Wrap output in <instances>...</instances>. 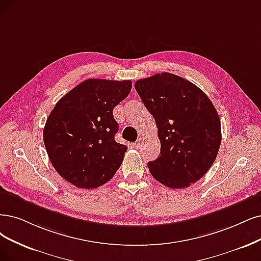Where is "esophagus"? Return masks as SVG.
Masks as SVG:
<instances>
[{
	"label": "esophagus",
	"instance_id": "obj_1",
	"mask_svg": "<svg viewBox=\"0 0 261 261\" xmlns=\"http://www.w3.org/2000/svg\"><path fill=\"white\" fill-rule=\"evenodd\" d=\"M142 144H143V139L140 138V139H138V141L136 143H134V145H136L137 148H139V147L142 146Z\"/></svg>",
	"mask_w": 261,
	"mask_h": 261
}]
</instances>
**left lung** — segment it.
<instances>
[{
	"mask_svg": "<svg viewBox=\"0 0 261 261\" xmlns=\"http://www.w3.org/2000/svg\"><path fill=\"white\" fill-rule=\"evenodd\" d=\"M134 87L158 128L161 148L147 163L151 175L170 188L190 186L210 170L219 150L220 119L213 103L196 85L167 72Z\"/></svg>",
	"mask_w": 261,
	"mask_h": 261,
	"instance_id": "8db88e82",
	"label": "left lung"
}]
</instances>
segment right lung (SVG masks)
Returning <instances> with one entry per match:
<instances>
[{"instance_id":"add662e5","label":"right lung","mask_w":261,"mask_h":261,"mask_svg":"<svg viewBox=\"0 0 261 261\" xmlns=\"http://www.w3.org/2000/svg\"><path fill=\"white\" fill-rule=\"evenodd\" d=\"M131 87V81L87 80L55 105L43 139L51 165L66 181L96 188L119 169L128 147L115 141L118 123L113 110Z\"/></svg>"}]
</instances>
